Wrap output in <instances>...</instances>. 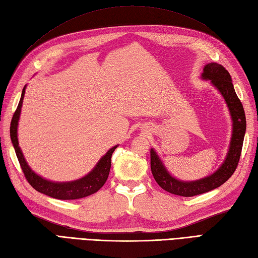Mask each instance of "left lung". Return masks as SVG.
I'll list each match as a JSON object with an SVG mask.
<instances>
[{
	"mask_svg": "<svg viewBox=\"0 0 258 258\" xmlns=\"http://www.w3.org/2000/svg\"><path fill=\"white\" fill-rule=\"evenodd\" d=\"M202 77L203 79L212 81L213 85L223 94L233 119V136L227 157L219 169L215 171L213 175L190 182L177 180L170 176L155 150H150L151 172L157 183L164 190L182 197H192L213 190L222 186L232 177L238 165L246 131L245 111L243 104L235 92L229 72L218 63H208L204 68Z\"/></svg>",
	"mask_w": 258,
	"mask_h": 258,
	"instance_id": "8db88e82",
	"label": "left lung"
}]
</instances>
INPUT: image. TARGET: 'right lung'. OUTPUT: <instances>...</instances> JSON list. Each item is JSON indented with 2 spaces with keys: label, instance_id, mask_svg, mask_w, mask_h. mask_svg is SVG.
<instances>
[{
  "label": "right lung",
  "instance_id": "right-lung-1",
  "mask_svg": "<svg viewBox=\"0 0 258 258\" xmlns=\"http://www.w3.org/2000/svg\"><path fill=\"white\" fill-rule=\"evenodd\" d=\"M25 92V87L22 90L21 94L20 102L18 104V108L12 117L11 127H10V136H11V140L14 147L15 154H17L18 160L20 162V166L22 168V171L26 178V180L32 186L36 191L41 194H44L46 196H50L52 198L56 199H63V201H69V199H79L87 196H90L92 194L97 192L100 188H101L104 183H106L110 167H111V156L113 154L114 149L117 146L110 149L106 155H104L97 166L93 168V170L88 173L81 179L71 181V182H53L45 180L43 178L31 169V168L26 164V161L23 157L22 151H21L19 147L18 141V122L21 113V107H22L23 97Z\"/></svg>",
  "mask_w": 258,
  "mask_h": 258
}]
</instances>
